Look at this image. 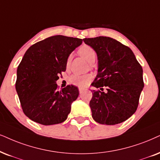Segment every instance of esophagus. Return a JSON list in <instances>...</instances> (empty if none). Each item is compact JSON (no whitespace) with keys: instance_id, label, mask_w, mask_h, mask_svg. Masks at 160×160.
<instances>
[{"instance_id":"obj_1","label":"esophagus","mask_w":160,"mask_h":160,"mask_svg":"<svg viewBox=\"0 0 160 160\" xmlns=\"http://www.w3.org/2000/svg\"><path fill=\"white\" fill-rule=\"evenodd\" d=\"M83 91H84L83 88H79V92H80V94H82V93L83 92Z\"/></svg>"}]
</instances>
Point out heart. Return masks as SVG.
Segmentation results:
<instances>
[{
    "mask_svg": "<svg viewBox=\"0 0 160 160\" xmlns=\"http://www.w3.org/2000/svg\"><path fill=\"white\" fill-rule=\"evenodd\" d=\"M78 54L80 56L82 57L87 62L89 63H93L95 61L97 58V52L93 48L92 46L89 45H82L78 48ZM71 60V57L69 56L68 58L67 61H66V66L69 65V62ZM92 76L90 74H82V75H80V74H73L70 77L69 82L72 84L77 86L80 88H84L88 85L92 80Z\"/></svg>",
    "mask_w": 160,
    "mask_h": 160,
    "instance_id": "1",
    "label": "heart"
}]
</instances>
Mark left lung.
<instances>
[{"label": "left lung", "instance_id": "obj_1", "mask_svg": "<svg viewBox=\"0 0 160 160\" xmlns=\"http://www.w3.org/2000/svg\"><path fill=\"white\" fill-rule=\"evenodd\" d=\"M83 41L98 57V74L92 84L98 89L92 91L89 103L93 119L102 125L124 122L138 107L144 87L142 66L130 48L113 38L100 36Z\"/></svg>", "mask_w": 160, "mask_h": 160}]
</instances>
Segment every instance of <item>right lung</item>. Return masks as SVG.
I'll return each mask as SVG.
<instances>
[{"instance_id":"right-lung-1","label":"right lung","mask_w":160,"mask_h":160,"mask_svg":"<svg viewBox=\"0 0 160 160\" xmlns=\"http://www.w3.org/2000/svg\"><path fill=\"white\" fill-rule=\"evenodd\" d=\"M80 38L55 35L28 48L18 66L15 88L26 117L44 125L59 124L67 119L78 88L67 86L58 90L56 83L66 68L73 50L82 43Z\"/></svg>"}]
</instances>
